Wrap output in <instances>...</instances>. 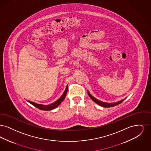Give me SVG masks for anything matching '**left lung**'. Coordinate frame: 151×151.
I'll list each match as a JSON object with an SVG mask.
<instances>
[{"label": "left lung", "mask_w": 151, "mask_h": 151, "mask_svg": "<svg viewBox=\"0 0 151 151\" xmlns=\"http://www.w3.org/2000/svg\"><path fill=\"white\" fill-rule=\"evenodd\" d=\"M88 94L89 96V97L94 102H96V104H97L98 105H100L101 106H103V107H105V108H110V107H113V106H115L116 105L122 103V102L124 101V100H122L120 101H118L117 102H115V103H106V102H102L101 101L99 100L96 99H95L94 97H93L90 93L88 91Z\"/></svg>", "instance_id": "8db88e82"}]
</instances>
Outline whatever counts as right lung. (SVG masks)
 Listing matches in <instances>:
<instances>
[{
	"label": "right lung",
	"mask_w": 151,
	"mask_h": 151,
	"mask_svg": "<svg viewBox=\"0 0 151 151\" xmlns=\"http://www.w3.org/2000/svg\"><path fill=\"white\" fill-rule=\"evenodd\" d=\"M67 91H68V86H67V87H66L65 90L63 94H62V96L57 101H56L55 102H54V103L51 104L50 105H41V104H36L35 102H32V101H28L29 102L30 104H31L32 105H33V106H35V107L40 109V110H51L54 109L55 108H57L59 105H60L61 104V102L65 99V97L66 94L67 92Z\"/></svg>",
	"instance_id": "1"
}]
</instances>
